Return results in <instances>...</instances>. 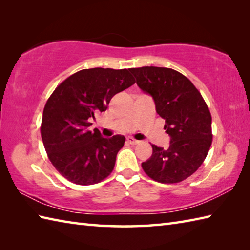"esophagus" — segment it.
<instances>
[{"label":"esophagus","instance_id":"1","mask_svg":"<svg viewBox=\"0 0 250 250\" xmlns=\"http://www.w3.org/2000/svg\"><path fill=\"white\" fill-rule=\"evenodd\" d=\"M126 141H128L130 144H132V145H136V144H139V143H140V141L133 139V137H128V139H126Z\"/></svg>","mask_w":250,"mask_h":250}]
</instances>
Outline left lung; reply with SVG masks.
<instances>
[{"mask_svg":"<svg viewBox=\"0 0 250 250\" xmlns=\"http://www.w3.org/2000/svg\"><path fill=\"white\" fill-rule=\"evenodd\" d=\"M129 71L137 86L152 97L171 137L167 149L151 145L152 155L142 167L158 183L182 182L201 167L208 153L213 139L209 109L194 84L177 71L157 66Z\"/></svg>","mask_w":250,"mask_h":250,"instance_id":"1","label":"left lung"}]
</instances>
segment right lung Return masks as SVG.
Returning a JSON list of instances; mask_svg holds the SVG:
<instances>
[{"label": "right lung", "instance_id": "add662e5", "mask_svg": "<svg viewBox=\"0 0 250 250\" xmlns=\"http://www.w3.org/2000/svg\"><path fill=\"white\" fill-rule=\"evenodd\" d=\"M135 83L129 70L86 68L62 82L47 101L41 134L52 166L77 185H93L113 172L124 135L105 139L89 131L99 111H105L115 94Z\"/></svg>", "mask_w": 250, "mask_h": 250}]
</instances>
